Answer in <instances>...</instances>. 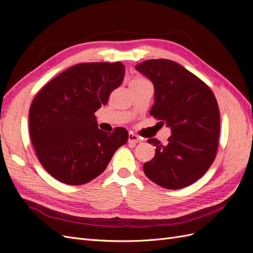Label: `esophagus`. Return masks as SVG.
Segmentation results:
<instances>
[{"instance_id":"esophagus-1","label":"esophagus","mask_w":253,"mask_h":253,"mask_svg":"<svg viewBox=\"0 0 253 253\" xmlns=\"http://www.w3.org/2000/svg\"><path fill=\"white\" fill-rule=\"evenodd\" d=\"M140 141V138L137 135L133 134V133H129L128 134V142H133V143H137Z\"/></svg>"}]
</instances>
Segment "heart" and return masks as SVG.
<instances>
[{
	"instance_id": "obj_1",
	"label": "heart",
	"mask_w": 253,
	"mask_h": 253,
	"mask_svg": "<svg viewBox=\"0 0 253 253\" xmlns=\"http://www.w3.org/2000/svg\"><path fill=\"white\" fill-rule=\"evenodd\" d=\"M148 81H145L144 79H141V78H138V79H135L131 82V85H137V84H142V83H145Z\"/></svg>"
}]
</instances>
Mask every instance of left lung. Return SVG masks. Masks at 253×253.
<instances>
[{
    "label": "left lung",
    "mask_w": 253,
    "mask_h": 253,
    "mask_svg": "<svg viewBox=\"0 0 253 253\" xmlns=\"http://www.w3.org/2000/svg\"><path fill=\"white\" fill-rule=\"evenodd\" d=\"M135 68L154 85L150 114L168 127L166 144L156 138L155 156L143 166L144 174L166 189H181L200 179L215 159L219 137V111L206 83L180 64L152 59Z\"/></svg>",
    "instance_id": "8db88e82"
}]
</instances>
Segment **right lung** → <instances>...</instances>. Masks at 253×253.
Wrapping results in <instances>:
<instances>
[{"label": "right lung", "instance_id": "right-lung-1", "mask_svg": "<svg viewBox=\"0 0 253 253\" xmlns=\"http://www.w3.org/2000/svg\"><path fill=\"white\" fill-rule=\"evenodd\" d=\"M121 62L81 63L49 81L29 110L30 139L41 165L66 185H83L108 167L114 153L126 143L128 133L98 128L94 113L121 85Z\"/></svg>", "mask_w": 253, "mask_h": 253}]
</instances>
